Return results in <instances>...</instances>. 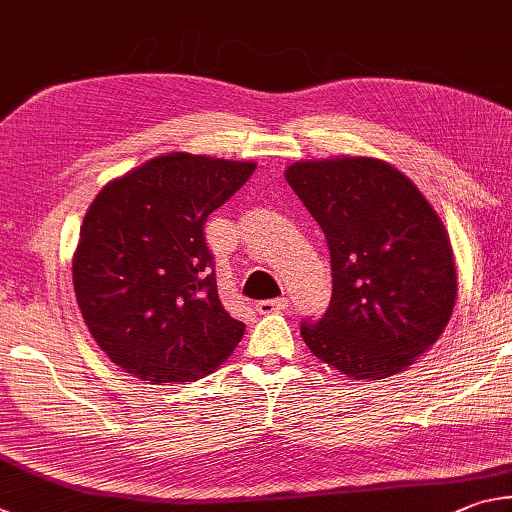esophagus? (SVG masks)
<instances>
[{
    "label": "esophagus",
    "mask_w": 512,
    "mask_h": 512,
    "mask_svg": "<svg viewBox=\"0 0 512 512\" xmlns=\"http://www.w3.org/2000/svg\"><path fill=\"white\" fill-rule=\"evenodd\" d=\"M288 308V299H265L256 303V310L261 315H272V312H281Z\"/></svg>",
    "instance_id": "34e87169"
}]
</instances>
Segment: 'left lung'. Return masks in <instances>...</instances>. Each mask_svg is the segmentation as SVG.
I'll use <instances>...</instances> for the list:
<instances>
[{"label": "left lung", "mask_w": 512, "mask_h": 512, "mask_svg": "<svg viewBox=\"0 0 512 512\" xmlns=\"http://www.w3.org/2000/svg\"><path fill=\"white\" fill-rule=\"evenodd\" d=\"M285 179L326 233L333 270L328 310L303 321V342L351 380L405 371L441 337L459 292L438 213L382 159L297 161Z\"/></svg>", "instance_id": "left-lung-1"}]
</instances>
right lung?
Instances as JSON below:
<instances>
[{
  "label": "right lung",
  "instance_id": "right-lung-1",
  "mask_svg": "<svg viewBox=\"0 0 512 512\" xmlns=\"http://www.w3.org/2000/svg\"><path fill=\"white\" fill-rule=\"evenodd\" d=\"M254 161L168 152L94 197L71 263L89 333L125 373L193 382L227 360L245 324L224 310L204 222Z\"/></svg>",
  "mask_w": 512,
  "mask_h": 512
}]
</instances>
